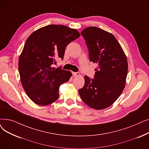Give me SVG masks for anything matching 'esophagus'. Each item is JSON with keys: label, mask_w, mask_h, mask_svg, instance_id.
Returning a JSON list of instances; mask_svg holds the SVG:
<instances>
[{"label": "esophagus", "mask_w": 149, "mask_h": 149, "mask_svg": "<svg viewBox=\"0 0 149 149\" xmlns=\"http://www.w3.org/2000/svg\"><path fill=\"white\" fill-rule=\"evenodd\" d=\"M72 74L74 77H78L80 75V73L79 72H72Z\"/></svg>", "instance_id": "esophagus-1"}]
</instances>
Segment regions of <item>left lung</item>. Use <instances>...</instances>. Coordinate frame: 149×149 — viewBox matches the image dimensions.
<instances>
[{
  "label": "left lung",
  "mask_w": 149,
  "mask_h": 149,
  "mask_svg": "<svg viewBox=\"0 0 149 149\" xmlns=\"http://www.w3.org/2000/svg\"><path fill=\"white\" fill-rule=\"evenodd\" d=\"M89 51L90 61L97 64L94 79L85 76L79 90L82 100L95 109H105L118 99L124 89L128 72L127 57L114 36L96 27L81 32Z\"/></svg>",
  "instance_id": "8db88e82"
}]
</instances>
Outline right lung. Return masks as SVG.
<instances>
[{
  "label": "right lung",
  "instance_id": "right-lung-1",
  "mask_svg": "<svg viewBox=\"0 0 149 149\" xmlns=\"http://www.w3.org/2000/svg\"><path fill=\"white\" fill-rule=\"evenodd\" d=\"M80 36L75 29L52 24L28 38L19 58V72L25 93L36 104L47 105L58 98L60 85L68 81L72 74L52 68V64L63 58L68 44Z\"/></svg>",
  "mask_w": 149,
  "mask_h": 149
}]
</instances>
